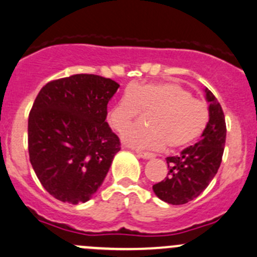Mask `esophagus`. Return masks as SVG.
<instances>
[{
	"label": "esophagus",
	"instance_id": "esophagus-1",
	"mask_svg": "<svg viewBox=\"0 0 257 257\" xmlns=\"http://www.w3.org/2000/svg\"><path fill=\"white\" fill-rule=\"evenodd\" d=\"M137 154H138V157H141V158H144V159H151L156 157L153 153H149V152H142V151H137Z\"/></svg>",
	"mask_w": 257,
	"mask_h": 257
}]
</instances>
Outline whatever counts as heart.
Listing matches in <instances>:
<instances>
[{"mask_svg":"<svg viewBox=\"0 0 257 257\" xmlns=\"http://www.w3.org/2000/svg\"><path fill=\"white\" fill-rule=\"evenodd\" d=\"M142 111H148L147 124L126 125ZM210 120L206 101L193 98L177 83L136 84L108 113V123L120 132L121 139L134 148H182L200 138Z\"/></svg>","mask_w":257,"mask_h":257,"instance_id":"b5f03b06","label":"heart"}]
</instances>
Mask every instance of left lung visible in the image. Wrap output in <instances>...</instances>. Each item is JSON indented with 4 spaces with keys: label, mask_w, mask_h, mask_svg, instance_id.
<instances>
[{
    "label": "left lung",
    "mask_w": 257,
    "mask_h": 257,
    "mask_svg": "<svg viewBox=\"0 0 257 257\" xmlns=\"http://www.w3.org/2000/svg\"><path fill=\"white\" fill-rule=\"evenodd\" d=\"M210 103V120L202 138L181 152L179 156L167 157L168 174L163 181L153 184L157 197L171 205H184L207 188L222 162L226 142V121L221 104L206 89Z\"/></svg>",
    "instance_id": "1"
}]
</instances>
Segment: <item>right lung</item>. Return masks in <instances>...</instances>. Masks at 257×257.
<instances>
[{"label":"right lung","mask_w":257,"mask_h":257,"mask_svg":"<svg viewBox=\"0 0 257 257\" xmlns=\"http://www.w3.org/2000/svg\"><path fill=\"white\" fill-rule=\"evenodd\" d=\"M114 80L76 74L42 86L29 115V154L42 187L61 202H86L120 151L106 123Z\"/></svg>","instance_id":"1"}]
</instances>
